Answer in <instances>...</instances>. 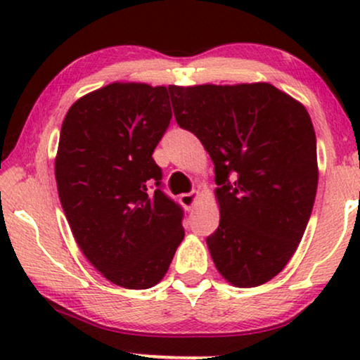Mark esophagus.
Instances as JSON below:
<instances>
[{
    "label": "esophagus",
    "instance_id": "esophagus-1",
    "mask_svg": "<svg viewBox=\"0 0 360 360\" xmlns=\"http://www.w3.org/2000/svg\"><path fill=\"white\" fill-rule=\"evenodd\" d=\"M196 200H198V191H191V193H184L179 196V201L181 205L184 206V208L191 210L194 205H196Z\"/></svg>",
    "mask_w": 360,
    "mask_h": 360
}]
</instances>
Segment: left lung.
<instances>
[{"mask_svg": "<svg viewBox=\"0 0 360 360\" xmlns=\"http://www.w3.org/2000/svg\"><path fill=\"white\" fill-rule=\"evenodd\" d=\"M177 125L214 164L220 225L206 238L237 288L278 276L298 249L316 196V137L307 108L269 82L169 86Z\"/></svg>", "mask_w": 360, "mask_h": 360, "instance_id": "1", "label": "left lung"}]
</instances>
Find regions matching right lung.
<instances>
[{
	"instance_id": "right-lung-1",
	"label": "right lung",
	"mask_w": 360,
	"mask_h": 360,
	"mask_svg": "<svg viewBox=\"0 0 360 360\" xmlns=\"http://www.w3.org/2000/svg\"><path fill=\"white\" fill-rule=\"evenodd\" d=\"M171 118L166 86L111 82L62 122L60 205L82 254L117 286H155L184 238L183 208L162 193L152 159Z\"/></svg>"
}]
</instances>
